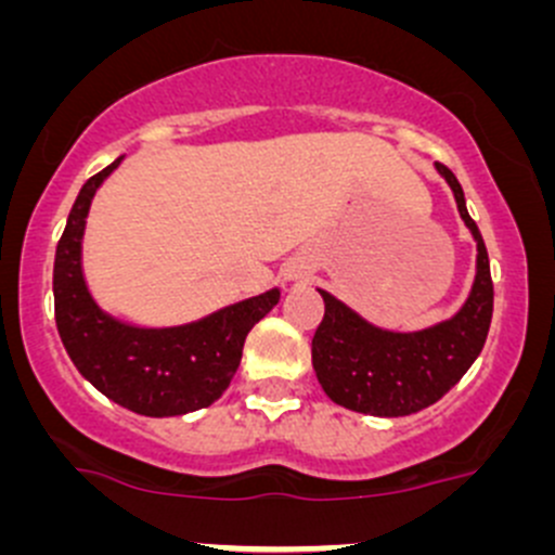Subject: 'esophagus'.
I'll return each instance as SVG.
<instances>
[{
	"label": "esophagus",
	"mask_w": 555,
	"mask_h": 555,
	"mask_svg": "<svg viewBox=\"0 0 555 555\" xmlns=\"http://www.w3.org/2000/svg\"><path fill=\"white\" fill-rule=\"evenodd\" d=\"M306 276H309V271H306L304 266H289L287 268V279H289V282H304Z\"/></svg>",
	"instance_id": "obj_1"
}]
</instances>
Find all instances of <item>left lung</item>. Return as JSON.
Returning <instances> with one entry per match:
<instances>
[{"label": "left lung", "mask_w": 555, "mask_h": 555, "mask_svg": "<svg viewBox=\"0 0 555 555\" xmlns=\"http://www.w3.org/2000/svg\"><path fill=\"white\" fill-rule=\"evenodd\" d=\"M456 198L459 217L478 244L475 282L464 306L446 322L416 333L376 327L319 289L324 317L311 340V362L324 395L371 416H411L438 402L478 360L494 311V284L483 236L469 217L464 190L449 166L435 164Z\"/></svg>", "instance_id": "1"}]
</instances>
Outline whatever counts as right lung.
<instances>
[{"label": "right lung", "instance_id": "add662e5", "mask_svg": "<svg viewBox=\"0 0 555 555\" xmlns=\"http://www.w3.org/2000/svg\"><path fill=\"white\" fill-rule=\"evenodd\" d=\"M122 158L82 184L55 246V327L82 378L142 416H182L220 400L242 362L249 330L279 304V289L177 327H137L99 309L82 276V233L91 201Z\"/></svg>", "mask_w": 555, "mask_h": 555}]
</instances>
